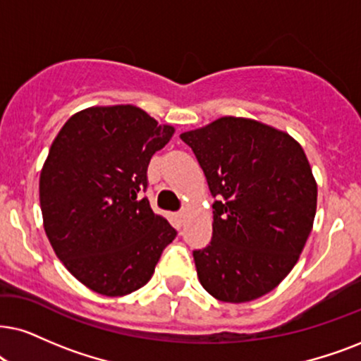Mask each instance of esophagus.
Masks as SVG:
<instances>
[{"label": "esophagus", "instance_id": "1", "mask_svg": "<svg viewBox=\"0 0 361 361\" xmlns=\"http://www.w3.org/2000/svg\"><path fill=\"white\" fill-rule=\"evenodd\" d=\"M176 220H178V223H180V225H183V221H185V212H178V213H176Z\"/></svg>", "mask_w": 361, "mask_h": 361}]
</instances>
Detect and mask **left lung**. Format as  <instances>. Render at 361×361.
Masks as SVG:
<instances>
[{"instance_id": "1", "label": "left lung", "mask_w": 361, "mask_h": 361, "mask_svg": "<svg viewBox=\"0 0 361 361\" xmlns=\"http://www.w3.org/2000/svg\"><path fill=\"white\" fill-rule=\"evenodd\" d=\"M180 138L216 198L212 241L193 252L200 283L226 303L267 295L312 231L317 183L307 154L290 135L246 118H220Z\"/></svg>"}]
</instances>
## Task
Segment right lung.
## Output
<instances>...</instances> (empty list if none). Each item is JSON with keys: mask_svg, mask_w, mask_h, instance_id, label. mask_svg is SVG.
I'll return each mask as SVG.
<instances>
[{"mask_svg": "<svg viewBox=\"0 0 361 361\" xmlns=\"http://www.w3.org/2000/svg\"><path fill=\"white\" fill-rule=\"evenodd\" d=\"M175 133L131 104L88 108L59 130L39 176L56 257L97 293L123 296L153 276L176 230L148 198L149 159Z\"/></svg>", "mask_w": 361, "mask_h": 361, "instance_id": "right-lung-1", "label": "right lung"}]
</instances>
